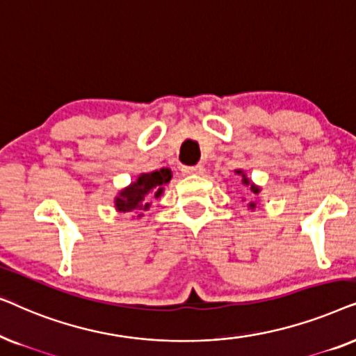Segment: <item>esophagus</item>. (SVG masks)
<instances>
[{
    "label": "esophagus",
    "instance_id": "obj_1",
    "mask_svg": "<svg viewBox=\"0 0 356 356\" xmlns=\"http://www.w3.org/2000/svg\"><path fill=\"white\" fill-rule=\"evenodd\" d=\"M181 172L184 175H202L204 167L202 165H194V167H181Z\"/></svg>",
    "mask_w": 356,
    "mask_h": 356
}]
</instances>
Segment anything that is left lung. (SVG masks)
Masks as SVG:
<instances>
[{"mask_svg":"<svg viewBox=\"0 0 356 356\" xmlns=\"http://www.w3.org/2000/svg\"><path fill=\"white\" fill-rule=\"evenodd\" d=\"M236 173H238V175H241V177H243V179H241L243 184H251V193H252V194H259V188L254 186V184H252V183L250 181V179L246 178V175L243 173L241 170H236ZM250 207L254 209V207H256V204H254V202H251V204H250Z\"/></svg>","mask_w":356,"mask_h":356,"instance_id":"obj_1","label":"left lung"}]
</instances>
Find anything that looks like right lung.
<instances>
[{
  "label": "right lung",
  "instance_id": "right-lung-1",
  "mask_svg": "<svg viewBox=\"0 0 356 356\" xmlns=\"http://www.w3.org/2000/svg\"><path fill=\"white\" fill-rule=\"evenodd\" d=\"M172 179V172L168 168L157 170L152 173H143L138 181L123 189L116 197L115 206L120 212H143L147 211L150 199L160 197L163 186Z\"/></svg>",
  "mask_w": 356,
  "mask_h": 356
}]
</instances>
